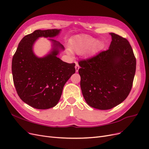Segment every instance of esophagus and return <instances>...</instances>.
Masks as SVG:
<instances>
[{
	"mask_svg": "<svg viewBox=\"0 0 149 149\" xmlns=\"http://www.w3.org/2000/svg\"><path fill=\"white\" fill-rule=\"evenodd\" d=\"M75 64H75V72H78V71H79V69L80 67H79V64H78L77 63H76Z\"/></svg>",
	"mask_w": 149,
	"mask_h": 149,
	"instance_id": "obj_1",
	"label": "esophagus"
}]
</instances>
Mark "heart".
<instances>
[{"label":"heart","mask_w":149,"mask_h":149,"mask_svg":"<svg viewBox=\"0 0 149 149\" xmlns=\"http://www.w3.org/2000/svg\"><path fill=\"white\" fill-rule=\"evenodd\" d=\"M102 44L96 38L90 36L83 35L79 36L71 44L70 49L73 52L77 54H83L89 49L97 50L101 48Z\"/></svg>","instance_id":"1"}]
</instances>
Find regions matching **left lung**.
<instances>
[{
  "label": "left lung",
  "mask_w": 149,
  "mask_h": 149,
  "mask_svg": "<svg viewBox=\"0 0 149 149\" xmlns=\"http://www.w3.org/2000/svg\"><path fill=\"white\" fill-rule=\"evenodd\" d=\"M109 49L79 63L80 87L93 108L111 109L122 103L131 90L136 68L133 49L126 38L110 33Z\"/></svg>",
  "instance_id": "obj_1"
}]
</instances>
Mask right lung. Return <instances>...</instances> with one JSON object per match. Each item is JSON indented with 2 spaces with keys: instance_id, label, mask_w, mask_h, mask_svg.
Instances as JSON below:
<instances>
[{
  "instance_id": "obj_1",
  "label": "right lung",
  "mask_w": 149,
  "mask_h": 149,
  "mask_svg": "<svg viewBox=\"0 0 149 149\" xmlns=\"http://www.w3.org/2000/svg\"><path fill=\"white\" fill-rule=\"evenodd\" d=\"M61 29L36 30L20 41L12 59L13 83L21 100L37 109L54 107L61 96L63 87L75 72V63H67L58 58L64 46L53 39ZM39 37L49 38L51 51L38 57L33 46Z\"/></svg>"
}]
</instances>
